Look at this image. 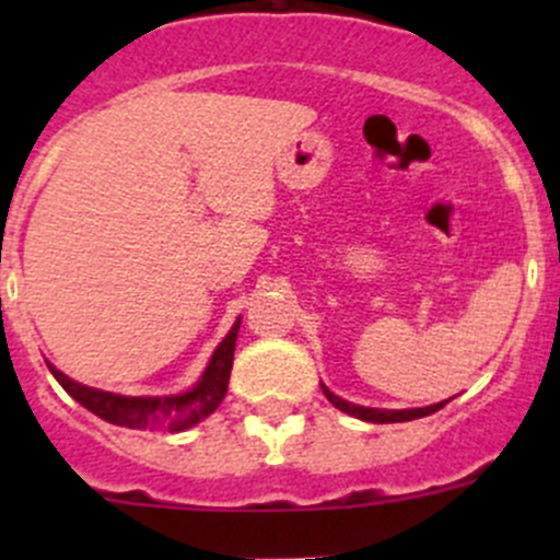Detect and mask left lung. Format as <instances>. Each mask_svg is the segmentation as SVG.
I'll return each instance as SVG.
<instances>
[{
    "label": "left lung",
    "mask_w": 560,
    "mask_h": 560,
    "mask_svg": "<svg viewBox=\"0 0 560 560\" xmlns=\"http://www.w3.org/2000/svg\"><path fill=\"white\" fill-rule=\"evenodd\" d=\"M322 393L327 395V400H330L336 409L347 411V415L358 417V420H365V422H409V420H417V417H428L433 415V411L442 409L444 404H433V406H425V409H400V411H389V409H365V406H354L349 404V400L338 398V395H332L330 389L322 385Z\"/></svg>",
    "instance_id": "obj_1"
}]
</instances>
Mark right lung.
Returning <instances> with one entry per match:
<instances>
[{
  "label": "right lung",
  "instance_id": "add662e5",
  "mask_svg": "<svg viewBox=\"0 0 560 560\" xmlns=\"http://www.w3.org/2000/svg\"><path fill=\"white\" fill-rule=\"evenodd\" d=\"M241 322H235L233 330L228 332L219 349L213 352L211 363H208L206 374L197 382L191 393L171 395V398H127V395H113L94 389L86 385H78L70 376L56 371L48 365L50 374L56 376L61 387L72 395L81 406L94 411L103 420L113 422V425L124 428H167V431H184V428L197 425L202 417L211 415L222 398L228 395L230 371H233V354H235V338H238Z\"/></svg>",
  "mask_w": 560,
  "mask_h": 560
}]
</instances>
